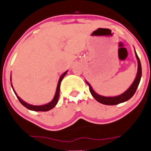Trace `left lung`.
Here are the masks:
<instances>
[{"instance_id": "obj_1", "label": "left lung", "mask_w": 151, "mask_h": 151, "mask_svg": "<svg viewBox=\"0 0 151 151\" xmlns=\"http://www.w3.org/2000/svg\"><path fill=\"white\" fill-rule=\"evenodd\" d=\"M134 52H135V55H136L137 60V64H138L137 76L136 77H135L133 83L131 85V86L129 87V88H128L124 93H123L122 94H121V95L116 96H104L99 95V94H98L97 93H96L95 91H94V90L93 89V88L91 87V85H90V83L85 80L87 84L89 85V90L91 95L93 96V98L95 99L97 101H99V102L101 103V104H106V105H115V104H121V103L125 102V101L129 100L132 96H133L135 92H136L138 85L139 84V82H140L141 77H142V66H141L140 60H139V57H138L135 50H134Z\"/></svg>"}]
</instances>
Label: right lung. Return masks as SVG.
<instances>
[{"label":"right lung","instance_id":"right-lung-1","mask_svg":"<svg viewBox=\"0 0 151 151\" xmlns=\"http://www.w3.org/2000/svg\"><path fill=\"white\" fill-rule=\"evenodd\" d=\"M67 72H68V71H66L63 74H62L61 76H60V79H59V80H58V83L57 89H56V92H55V96H54V98H53V99L50 102L47 103V104H46L39 105V106H38V105H32V104H28V103L25 102V101H23V100H22L20 97L18 96L17 94V93L15 92L12 83H11V85H12V89H13L15 95L17 96V99H19V102L23 105L24 106H25L27 109H30V110H32V111H36V112H41V111H42V112H47V111L50 110V109H52L53 107H55V106H56V104H58V99H59V93H60V83H61L62 80H63V77H65V75H66ZM10 80L12 81V77H10Z\"/></svg>","mask_w":151,"mask_h":151}]
</instances>
